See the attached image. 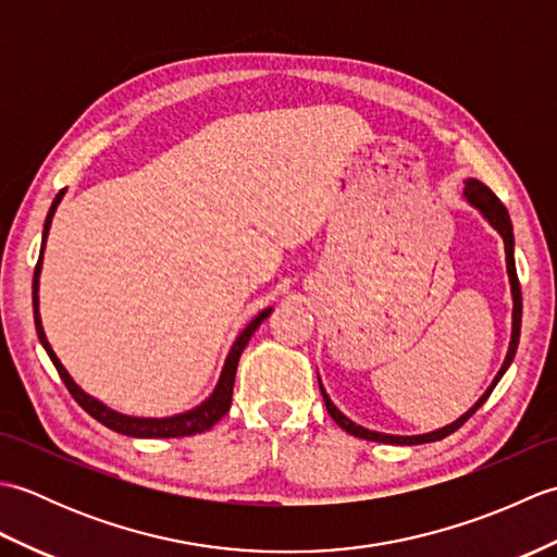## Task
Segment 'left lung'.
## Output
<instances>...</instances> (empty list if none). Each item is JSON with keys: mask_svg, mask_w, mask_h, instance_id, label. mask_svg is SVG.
<instances>
[{"mask_svg": "<svg viewBox=\"0 0 557 557\" xmlns=\"http://www.w3.org/2000/svg\"><path fill=\"white\" fill-rule=\"evenodd\" d=\"M465 196L467 200L474 208L481 210V215L486 218L491 222V227L498 232L503 236L505 242V260H507V275H510V287H512V337H510V349H507V357L503 361V369L498 371V375L493 377L491 387L483 393V397L476 401L474 407H471L467 413H461V417L455 421L445 425V429H437L433 433H423V435H387V433H377V431H369L363 429V425H357L351 419H347L345 413H342L333 401H330V397L325 395L323 389V383L321 377H318V385H321V393H323V399H325V407H327V413L333 417V421L339 425L342 431H347L349 435H357V437H363V441H375V443H389V445H421V443H433V441H443L445 435L455 433L459 425H465L467 419H471V413H474L483 401H486L493 393V387L498 385L500 377L505 375V371L510 369V363L515 359L517 354V345H519V330H522V289H519V280H517V268H515V234H512V222H510V215H507V208L500 203V198L495 196L491 188L486 184H481L479 180H467L465 182Z\"/></svg>", "mask_w": 557, "mask_h": 557, "instance_id": "obj_1", "label": "left lung"}]
</instances>
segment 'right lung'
<instances>
[{
    "instance_id": "obj_1",
    "label": "right lung",
    "mask_w": 557,
    "mask_h": 557,
    "mask_svg": "<svg viewBox=\"0 0 557 557\" xmlns=\"http://www.w3.org/2000/svg\"><path fill=\"white\" fill-rule=\"evenodd\" d=\"M64 196V188L57 194V198L52 200V208L47 212L45 218V230H42V248H40V258H38V265H35V275H33V318H35V330H38V337H40V345L45 347L47 357L52 359L54 369L62 377L66 389L71 393L78 405L86 409L92 419L100 421L102 425H108V429L122 433V435H132V437H184V435H196V433H203L208 429H212L224 413L230 411L232 407V389H234V375H236V363H239V357L244 347L248 345V339L258 330V325L265 321L270 315L272 309L260 311L251 323L244 327V333L236 337V342L232 345V351L227 354V361H224V369L220 381L212 389V395L203 401V405H198L191 411H184V413H176V417H168V419H140V417H126V413L114 411L110 407H104L102 401H98L96 397H90L83 393V389L71 381V375L66 373V369L62 366V361L57 359V354L52 351L50 342L45 337V330H42V321H40V309H38V285H40V270H42V251H45V239L47 234H50V224L54 218V210L59 206V200Z\"/></svg>"
}]
</instances>
